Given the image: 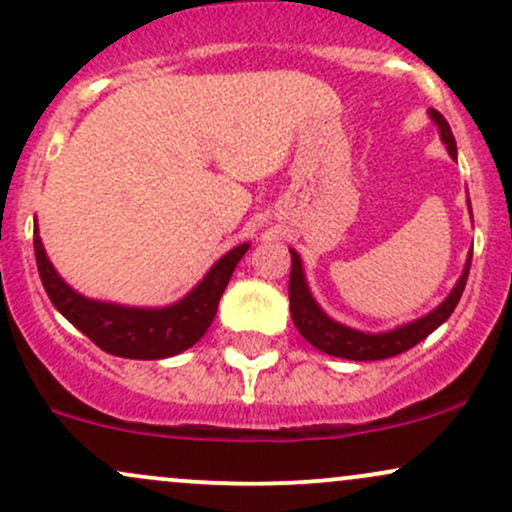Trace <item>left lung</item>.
I'll use <instances>...</instances> for the list:
<instances>
[{"label": "left lung", "instance_id": "8db88e82", "mask_svg": "<svg viewBox=\"0 0 512 512\" xmlns=\"http://www.w3.org/2000/svg\"><path fill=\"white\" fill-rule=\"evenodd\" d=\"M431 120L436 122L440 139H443L445 149L452 158H457V146L455 137H452V129L443 115L438 110H428ZM469 214H472V204L467 199ZM469 267H472V252L467 255V262H464L462 276L457 279L455 289L448 293L443 303L438 308H433L431 313H426L419 320H411L407 325H399L395 330L387 332H361L354 330V327H346L342 322L332 320L325 310L317 305L313 293L308 289V281H305L303 274V262L301 255L296 250H291V279H289V298H291V317L296 330L303 334L305 342H310L315 349L325 351L330 356L349 358V361H380V358H390L402 354V351H409L411 346L438 330L445 320L452 315V310L460 303L464 284H467Z\"/></svg>", "mask_w": 512, "mask_h": 512}]
</instances>
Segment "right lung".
<instances>
[{
  "label": "right lung",
  "instance_id": "1",
  "mask_svg": "<svg viewBox=\"0 0 512 512\" xmlns=\"http://www.w3.org/2000/svg\"><path fill=\"white\" fill-rule=\"evenodd\" d=\"M33 248L40 281L52 305L76 330L84 332L93 344L113 356L156 361V358L180 354L204 337L219 308L223 291L231 281L233 269L248 252L250 243L228 250L221 260L214 262V267L195 289L166 308H129V305L103 303L81 296L52 267L50 257L45 255L43 240L38 236V226L33 231Z\"/></svg>",
  "mask_w": 512,
  "mask_h": 512
}]
</instances>
